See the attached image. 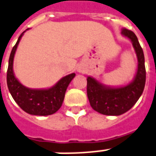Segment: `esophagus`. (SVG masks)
Instances as JSON below:
<instances>
[{"mask_svg":"<svg viewBox=\"0 0 156 156\" xmlns=\"http://www.w3.org/2000/svg\"><path fill=\"white\" fill-rule=\"evenodd\" d=\"M78 72H80V73H81V72H83V70H82V69H78Z\"/></svg>","mask_w":156,"mask_h":156,"instance_id":"1","label":"esophagus"}]
</instances>
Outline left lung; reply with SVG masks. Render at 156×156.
Masks as SVG:
<instances>
[{
    "label": "left lung",
    "mask_w": 156,
    "mask_h": 156,
    "mask_svg": "<svg viewBox=\"0 0 156 156\" xmlns=\"http://www.w3.org/2000/svg\"><path fill=\"white\" fill-rule=\"evenodd\" d=\"M122 34L130 39L138 56V71L133 81L122 88H107L94 78H87V95L91 107L103 115L119 116L133 106L141 96L146 80L144 55L138 38L131 30L123 28Z\"/></svg>",
    "instance_id": "obj_1"
}]
</instances>
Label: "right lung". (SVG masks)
<instances>
[{"mask_svg": "<svg viewBox=\"0 0 156 156\" xmlns=\"http://www.w3.org/2000/svg\"><path fill=\"white\" fill-rule=\"evenodd\" d=\"M23 33L19 36L10 55L6 74L7 87L14 101L25 112L35 116L51 115L61 108L67 86L75 77V73L62 78L49 89H30L21 84L14 76L12 64L17 44Z\"/></svg>", "mask_w": 156, "mask_h": 156, "instance_id": "right-lung-1", "label": "right lung"}]
</instances>
